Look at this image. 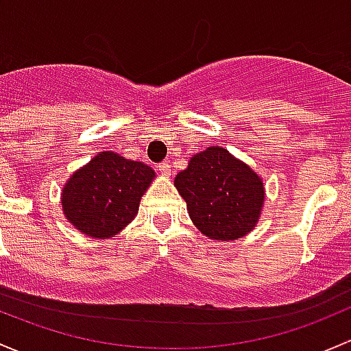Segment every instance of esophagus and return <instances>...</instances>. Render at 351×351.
I'll use <instances>...</instances> for the list:
<instances>
[{
    "instance_id": "esophagus-1",
    "label": "esophagus",
    "mask_w": 351,
    "mask_h": 351,
    "mask_svg": "<svg viewBox=\"0 0 351 351\" xmlns=\"http://www.w3.org/2000/svg\"><path fill=\"white\" fill-rule=\"evenodd\" d=\"M158 171H160L162 176H171V164L169 162H160L158 164Z\"/></svg>"
}]
</instances>
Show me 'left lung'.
Returning <instances> with one entry per match:
<instances>
[{"instance_id":"obj_1","label":"left lung","mask_w":351,"mask_h":351,"mask_svg":"<svg viewBox=\"0 0 351 351\" xmlns=\"http://www.w3.org/2000/svg\"><path fill=\"white\" fill-rule=\"evenodd\" d=\"M174 184L196 228L211 240L230 241L250 233L265 199L262 179L250 165L216 145L191 157Z\"/></svg>"}]
</instances>
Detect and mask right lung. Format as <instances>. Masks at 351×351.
I'll return each instance as SVG.
<instances>
[{
  "mask_svg": "<svg viewBox=\"0 0 351 351\" xmlns=\"http://www.w3.org/2000/svg\"><path fill=\"white\" fill-rule=\"evenodd\" d=\"M154 179V169L143 162L99 152L69 177L62 189V211L81 233L108 240L133 221Z\"/></svg>",
  "mask_w": 351,
  "mask_h": 351,
  "instance_id": "right-lung-1",
  "label": "right lung"
}]
</instances>
